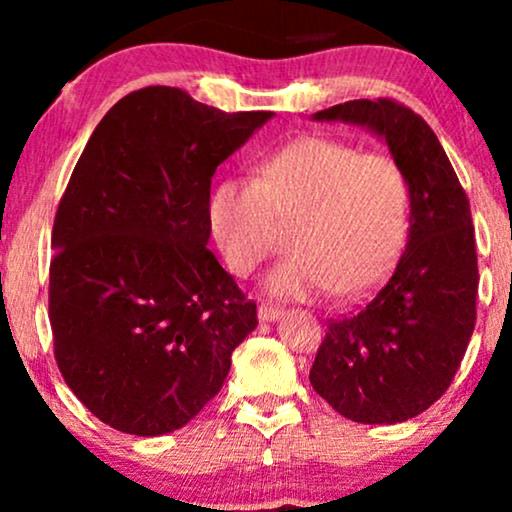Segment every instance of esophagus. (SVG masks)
I'll return each instance as SVG.
<instances>
[{
  "label": "esophagus",
  "instance_id": "1",
  "mask_svg": "<svg viewBox=\"0 0 512 512\" xmlns=\"http://www.w3.org/2000/svg\"><path fill=\"white\" fill-rule=\"evenodd\" d=\"M284 315V308H279V305L274 303H262L260 308H257V317H260L262 322H274L276 317Z\"/></svg>",
  "mask_w": 512,
  "mask_h": 512
}]
</instances>
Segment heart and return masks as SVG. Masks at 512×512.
Masks as SVG:
<instances>
[{
    "label": "heart",
    "mask_w": 512,
    "mask_h": 512,
    "mask_svg": "<svg viewBox=\"0 0 512 512\" xmlns=\"http://www.w3.org/2000/svg\"><path fill=\"white\" fill-rule=\"evenodd\" d=\"M409 178L397 158L332 137H301L226 178L207 199V223L228 269L250 276L272 255L276 221H293L291 255L267 276L286 298H356L378 284L407 243Z\"/></svg>",
    "instance_id": "obj_1"
}]
</instances>
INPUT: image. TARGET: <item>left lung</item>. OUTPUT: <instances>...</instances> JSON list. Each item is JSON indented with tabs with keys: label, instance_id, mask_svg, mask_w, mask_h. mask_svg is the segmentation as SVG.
Listing matches in <instances>:
<instances>
[{
	"label": "left lung",
	"instance_id": "obj_1",
	"mask_svg": "<svg viewBox=\"0 0 512 512\" xmlns=\"http://www.w3.org/2000/svg\"><path fill=\"white\" fill-rule=\"evenodd\" d=\"M313 120L363 125L385 139L409 178L407 248L366 303L327 322L310 368L322 399L358 424H399L448 390L477 320L472 211L433 129L407 105L349 101Z\"/></svg>",
	"mask_w": 512,
	"mask_h": 512
}]
</instances>
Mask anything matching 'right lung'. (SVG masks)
I'll return each mask as SVG.
<instances>
[{
	"label": "right lung",
	"mask_w": 512,
	"mask_h": 512,
	"mask_svg": "<svg viewBox=\"0 0 512 512\" xmlns=\"http://www.w3.org/2000/svg\"><path fill=\"white\" fill-rule=\"evenodd\" d=\"M272 115L146 86L93 129L52 226L50 327L64 383L103 424L144 438L185 426L257 327L207 248V199Z\"/></svg>",
	"instance_id": "obj_1"
}]
</instances>
